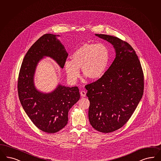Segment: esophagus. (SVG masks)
Returning a JSON list of instances; mask_svg holds the SVG:
<instances>
[{
    "mask_svg": "<svg viewBox=\"0 0 161 161\" xmlns=\"http://www.w3.org/2000/svg\"><path fill=\"white\" fill-rule=\"evenodd\" d=\"M80 95H81L82 97H85L86 96V92L85 91H80Z\"/></svg>",
    "mask_w": 161,
    "mask_h": 161,
    "instance_id": "obj_1",
    "label": "esophagus"
}]
</instances>
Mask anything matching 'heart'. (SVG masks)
Wrapping results in <instances>:
<instances>
[{
	"instance_id": "heart-1",
	"label": "heart",
	"mask_w": 161,
	"mask_h": 161,
	"mask_svg": "<svg viewBox=\"0 0 161 161\" xmlns=\"http://www.w3.org/2000/svg\"><path fill=\"white\" fill-rule=\"evenodd\" d=\"M110 60V51L106 45L86 43L72 55V60H66L64 68L67 77L75 82L80 75V67L91 79L101 78L107 69Z\"/></svg>"
}]
</instances>
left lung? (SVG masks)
<instances>
[{
	"instance_id": "obj_1",
	"label": "left lung",
	"mask_w": 161,
	"mask_h": 161,
	"mask_svg": "<svg viewBox=\"0 0 161 161\" xmlns=\"http://www.w3.org/2000/svg\"><path fill=\"white\" fill-rule=\"evenodd\" d=\"M95 35L113 45L116 57L101 78L85 85L90 102L88 118L97 131L109 133L125 125L137 108L143 95L144 75L128 43L115 36Z\"/></svg>"
}]
</instances>
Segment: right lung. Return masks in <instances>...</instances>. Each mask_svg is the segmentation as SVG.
Wrapping results in <instances>:
<instances>
[{
  "label": "right lung",
  "mask_w": 161,
  "mask_h": 161,
  "mask_svg": "<svg viewBox=\"0 0 161 161\" xmlns=\"http://www.w3.org/2000/svg\"><path fill=\"white\" fill-rule=\"evenodd\" d=\"M68 54L56 35L45 34L29 49L19 72L18 94L20 103L33 124L41 131L53 134L67 124L68 113L80 98L78 86L58 85L52 92L37 91L34 85L36 66L44 57L54 59L63 68Z\"/></svg>",
  "instance_id": "right-lung-1"
}]
</instances>
